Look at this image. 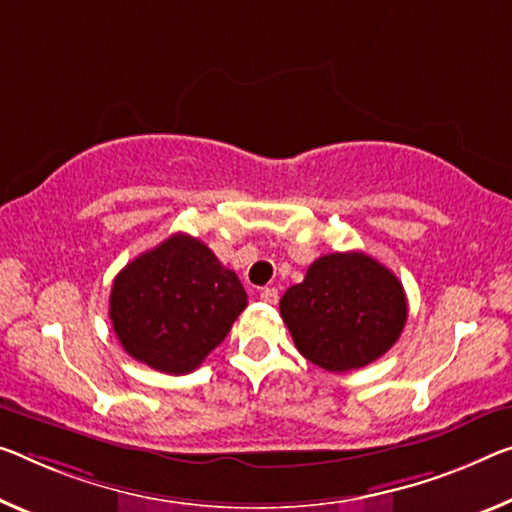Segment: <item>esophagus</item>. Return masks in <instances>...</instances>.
Segmentation results:
<instances>
[{"label":"esophagus","mask_w":512,"mask_h":512,"mask_svg":"<svg viewBox=\"0 0 512 512\" xmlns=\"http://www.w3.org/2000/svg\"><path fill=\"white\" fill-rule=\"evenodd\" d=\"M261 300L267 304H277L279 302V290L277 288H263L261 290Z\"/></svg>","instance_id":"obj_1"}]
</instances>
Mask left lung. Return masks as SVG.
<instances>
[{
  "mask_svg": "<svg viewBox=\"0 0 512 512\" xmlns=\"http://www.w3.org/2000/svg\"><path fill=\"white\" fill-rule=\"evenodd\" d=\"M279 309L300 355L332 373L380 359L407 322L403 283L361 251L320 256Z\"/></svg>",
  "mask_w": 512,
  "mask_h": 512,
  "instance_id": "1",
  "label": "left lung"
}]
</instances>
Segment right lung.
Segmentation results:
<instances>
[{"instance_id": "right-lung-1", "label": "right lung", "mask_w": 512, "mask_h": 512, "mask_svg": "<svg viewBox=\"0 0 512 512\" xmlns=\"http://www.w3.org/2000/svg\"><path fill=\"white\" fill-rule=\"evenodd\" d=\"M245 306L238 274L201 240L176 233L116 274L109 318L132 359L185 375L224 341Z\"/></svg>"}]
</instances>
